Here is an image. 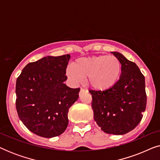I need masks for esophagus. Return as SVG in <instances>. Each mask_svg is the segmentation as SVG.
Returning a JSON list of instances; mask_svg holds the SVG:
<instances>
[{"mask_svg": "<svg viewBox=\"0 0 160 160\" xmlns=\"http://www.w3.org/2000/svg\"><path fill=\"white\" fill-rule=\"evenodd\" d=\"M85 91H86V89H84V88H81V89H80V92H79V95H82V94L83 92H84Z\"/></svg>", "mask_w": 160, "mask_h": 160, "instance_id": "1", "label": "esophagus"}]
</instances>
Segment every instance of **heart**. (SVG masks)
<instances>
[{
	"label": "heart",
	"mask_w": 160,
	"mask_h": 160,
	"mask_svg": "<svg viewBox=\"0 0 160 160\" xmlns=\"http://www.w3.org/2000/svg\"><path fill=\"white\" fill-rule=\"evenodd\" d=\"M122 64L117 57L97 55L82 58L73 63L67 70V75L76 83L87 78L89 86L98 91L111 88L119 81Z\"/></svg>",
	"instance_id": "obj_1"
}]
</instances>
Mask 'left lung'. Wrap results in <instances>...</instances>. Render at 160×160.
<instances>
[{
  "mask_svg": "<svg viewBox=\"0 0 160 160\" xmlns=\"http://www.w3.org/2000/svg\"><path fill=\"white\" fill-rule=\"evenodd\" d=\"M122 64V73L114 86L104 91L90 89L94 119L103 132L124 135L132 130L146 110L145 77L135 62L119 52H112Z\"/></svg>",
  "mask_w": 160,
  "mask_h": 160,
  "instance_id": "obj_1",
  "label": "left lung"
}]
</instances>
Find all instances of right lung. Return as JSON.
I'll return each mask as SVG.
<instances>
[{"instance_id":"obj_1","label":"right lung","mask_w":160,"mask_h":160,"mask_svg":"<svg viewBox=\"0 0 160 160\" xmlns=\"http://www.w3.org/2000/svg\"><path fill=\"white\" fill-rule=\"evenodd\" d=\"M70 54L47 56L24 68L16 83V108L28 130L50 138L64 132L68 113L78 98L80 88L64 84Z\"/></svg>"}]
</instances>
